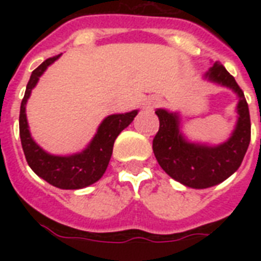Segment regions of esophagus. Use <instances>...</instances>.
Returning a JSON list of instances; mask_svg holds the SVG:
<instances>
[{"mask_svg": "<svg viewBox=\"0 0 261 261\" xmlns=\"http://www.w3.org/2000/svg\"><path fill=\"white\" fill-rule=\"evenodd\" d=\"M160 104V100L157 97H150V98H147L146 102L143 104V107L145 108H154L155 106H159Z\"/></svg>", "mask_w": 261, "mask_h": 261, "instance_id": "esophagus-1", "label": "esophagus"}]
</instances>
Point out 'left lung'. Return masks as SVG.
Instances as JSON below:
<instances>
[{"label":"left lung","mask_w":261,"mask_h":261,"mask_svg":"<svg viewBox=\"0 0 261 261\" xmlns=\"http://www.w3.org/2000/svg\"><path fill=\"white\" fill-rule=\"evenodd\" d=\"M208 83L229 88L237 94V122L234 130L219 145L192 142L181 130L178 112L157 108L159 133L153 139V151L160 167L182 186L203 190L225 181L240 168L251 142V118L244 92L230 73L219 62L206 71Z\"/></svg>","instance_id":"1"}]
</instances>
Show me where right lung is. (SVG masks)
<instances>
[{
  "label": "right lung",
  "mask_w": 261,
  "mask_h": 261,
  "mask_svg": "<svg viewBox=\"0 0 261 261\" xmlns=\"http://www.w3.org/2000/svg\"><path fill=\"white\" fill-rule=\"evenodd\" d=\"M61 54L46 59L44 62L32 71L27 84L25 94L20 107V138L27 163L39 177L50 182L51 186L61 190H80L92 186L98 181L110 164L115 139L126 127H128L138 114V110L126 114L108 115L97 128L88 146L79 153L69 155L51 154L35 142L31 135L28 120H27L25 106L32 89L36 87L39 79L53 65Z\"/></svg>",
  "instance_id": "obj_1"
}]
</instances>
